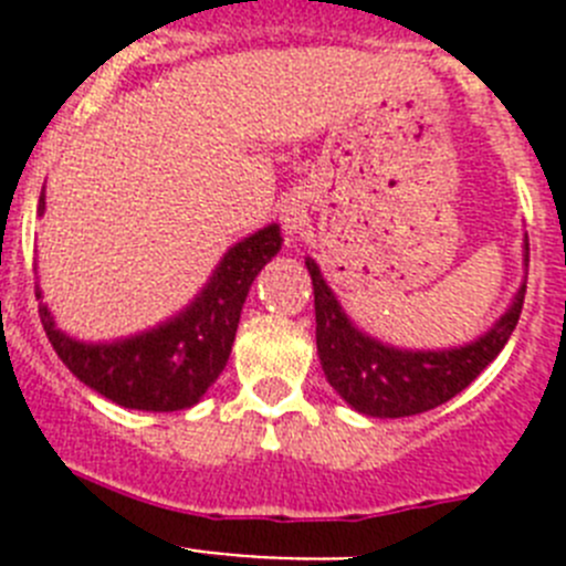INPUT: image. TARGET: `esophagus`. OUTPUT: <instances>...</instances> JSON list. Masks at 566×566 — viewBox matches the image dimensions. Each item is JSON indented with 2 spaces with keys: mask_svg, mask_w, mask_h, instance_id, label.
<instances>
[{
  "mask_svg": "<svg viewBox=\"0 0 566 566\" xmlns=\"http://www.w3.org/2000/svg\"><path fill=\"white\" fill-rule=\"evenodd\" d=\"M280 221H283V229L289 234H297L300 229L306 227V203L300 201V198H289L280 209Z\"/></svg>",
  "mask_w": 566,
  "mask_h": 566,
  "instance_id": "obj_1",
  "label": "esophagus"
}]
</instances>
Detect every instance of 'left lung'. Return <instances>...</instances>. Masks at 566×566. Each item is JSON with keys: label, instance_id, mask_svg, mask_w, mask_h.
Masks as SVG:
<instances>
[{"label": "left lung", "instance_id": "1", "mask_svg": "<svg viewBox=\"0 0 566 566\" xmlns=\"http://www.w3.org/2000/svg\"><path fill=\"white\" fill-rule=\"evenodd\" d=\"M527 258L530 249L524 243V260ZM306 269L314 286L317 354L328 385L354 411L379 419L431 411L464 391L499 357L516 328L527 292L522 283L507 312L473 343L444 352H408L359 332L312 258H306Z\"/></svg>", "mask_w": 566, "mask_h": 566}]
</instances>
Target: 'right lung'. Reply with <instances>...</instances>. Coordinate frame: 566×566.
I'll return each instance as SVG.
<instances>
[{"mask_svg": "<svg viewBox=\"0 0 566 566\" xmlns=\"http://www.w3.org/2000/svg\"><path fill=\"white\" fill-rule=\"evenodd\" d=\"M42 212L44 195L39 198ZM280 243L277 223L234 243L203 292L178 317L135 337L78 343L59 332L48 306H39V317L59 359L102 397L135 411L192 408L227 368L252 280L280 252Z\"/></svg>", "mask_w": 566, "mask_h": 566, "instance_id": "obj_1", "label": "right lung"}]
</instances>
